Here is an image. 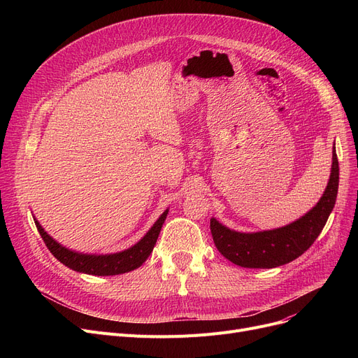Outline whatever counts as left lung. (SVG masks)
Returning <instances> with one entry per match:
<instances>
[{
    "label": "left lung",
    "instance_id": "left-lung-1",
    "mask_svg": "<svg viewBox=\"0 0 358 358\" xmlns=\"http://www.w3.org/2000/svg\"><path fill=\"white\" fill-rule=\"evenodd\" d=\"M340 166L334 148L329 181L313 209L287 227L254 234L232 231L212 217L210 231L216 248L224 258L239 267L274 268L287 264L308 251L322 232L335 206Z\"/></svg>",
    "mask_w": 358,
    "mask_h": 358
}]
</instances>
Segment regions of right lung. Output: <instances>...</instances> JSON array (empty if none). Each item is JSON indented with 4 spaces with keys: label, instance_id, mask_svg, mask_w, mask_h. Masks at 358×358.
<instances>
[{
    "label": "right lung",
    "instance_id": "add662e5",
    "mask_svg": "<svg viewBox=\"0 0 358 358\" xmlns=\"http://www.w3.org/2000/svg\"><path fill=\"white\" fill-rule=\"evenodd\" d=\"M166 215H168V209L159 216V219L154 223V227L150 228L146 232V235L138 243H135L134 247H130L129 250H124L122 252L107 254V255H94V254L90 255V254L75 252L72 250H68L62 247L61 243L56 242L52 236H49L45 232V229L41 227V223L36 219H34V223L42 239L45 241L46 247L52 252V255L56 259H59L68 268L78 273L92 274V275H116V274H123L131 270H136L143 264L155 247L158 235L166 219Z\"/></svg>",
    "mask_w": 358,
    "mask_h": 358
}]
</instances>
